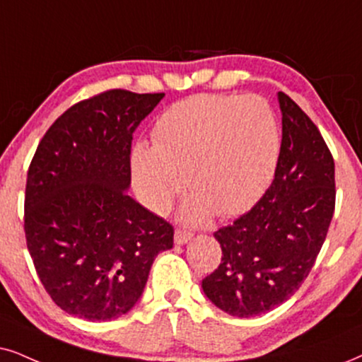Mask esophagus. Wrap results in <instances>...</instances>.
I'll use <instances>...</instances> for the list:
<instances>
[{
    "mask_svg": "<svg viewBox=\"0 0 362 362\" xmlns=\"http://www.w3.org/2000/svg\"><path fill=\"white\" fill-rule=\"evenodd\" d=\"M190 239H192L190 232L184 230V228H177V230H175V244H177V245H184V244H187V242H189Z\"/></svg>",
    "mask_w": 362,
    "mask_h": 362,
    "instance_id": "34e87169",
    "label": "esophagus"
}]
</instances>
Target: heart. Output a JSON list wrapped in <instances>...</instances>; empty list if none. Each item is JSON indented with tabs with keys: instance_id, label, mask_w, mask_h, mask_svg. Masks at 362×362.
Listing matches in <instances>:
<instances>
[{
	"instance_id": "heart-1",
	"label": "heart",
	"mask_w": 362,
	"mask_h": 362,
	"mask_svg": "<svg viewBox=\"0 0 362 362\" xmlns=\"http://www.w3.org/2000/svg\"><path fill=\"white\" fill-rule=\"evenodd\" d=\"M153 145L132 150V180L145 207L162 214L185 185L184 221L244 214L265 194L281 155V128L259 97L194 95L157 118Z\"/></svg>"
}]
</instances>
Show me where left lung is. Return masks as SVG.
Returning <instances> with one entry per match:
<instances>
[{"mask_svg":"<svg viewBox=\"0 0 362 362\" xmlns=\"http://www.w3.org/2000/svg\"><path fill=\"white\" fill-rule=\"evenodd\" d=\"M282 141L276 175L262 199L214 237L222 260L202 281L205 296L237 317L286 303L309 276L336 207L334 158L321 132L279 91Z\"/></svg>","mask_w":362,"mask_h":362,"instance_id":"left-lung-1","label":"left lung"}]
</instances>
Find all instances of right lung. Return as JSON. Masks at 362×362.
Returning <instances> with one entry per match:
<instances>
[{
    "mask_svg": "<svg viewBox=\"0 0 362 362\" xmlns=\"http://www.w3.org/2000/svg\"><path fill=\"white\" fill-rule=\"evenodd\" d=\"M165 93L108 90L58 117L31 160L25 235L45 291L65 313L112 321L140 299L173 227L135 202V128Z\"/></svg>",
    "mask_w": 362,
    "mask_h": 362,
    "instance_id": "add662e5",
    "label": "right lung"
}]
</instances>
